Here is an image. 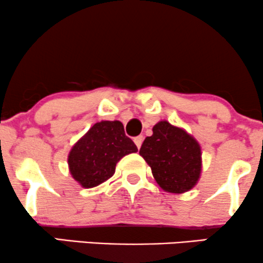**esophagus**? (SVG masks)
Listing matches in <instances>:
<instances>
[{"instance_id":"esophagus-1","label":"esophagus","mask_w":263,"mask_h":263,"mask_svg":"<svg viewBox=\"0 0 263 263\" xmlns=\"http://www.w3.org/2000/svg\"><path fill=\"white\" fill-rule=\"evenodd\" d=\"M143 139H144V137H143V136H137V137H135V144L137 145V148L139 149L141 148V145H142V143H143Z\"/></svg>"}]
</instances>
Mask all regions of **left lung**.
Segmentation results:
<instances>
[{"instance_id": "1", "label": "left lung", "mask_w": 263, "mask_h": 263, "mask_svg": "<svg viewBox=\"0 0 263 263\" xmlns=\"http://www.w3.org/2000/svg\"><path fill=\"white\" fill-rule=\"evenodd\" d=\"M139 155L151 166L156 183L168 193L188 192L201 174V149L195 138L167 121H159L143 142Z\"/></svg>"}]
</instances>
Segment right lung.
I'll return each mask as SVG.
<instances>
[{
	"label": "right lung",
	"mask_w": 263,
	"mask_h": 263,
	"mask_svg": "<svg viewBox=\"0 0 263 263\" xmlns=\"http://www.w3.org/2000/svg\"><path fill=\"white\" fill-rule=\"evenodd\" d=\"M137 151L120 121H101L72 145L68 155L69 170L84 188L97 187L114 175L121 158Z\"/></svg>",
	"instance_id": "obj_1"
}]
</instances>
